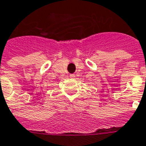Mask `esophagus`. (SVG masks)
Here are the masks:
<instances>
[{
  "mask_svg": "<svg viewBox=\"0 0 146 146\" xmlns=\"http://www.w3.org/2000/svg\"><path fill=\"white\" fill-rule=\"evenodd\" d=\"M70 78H74V77H75V75H74V74H70Z\"/></svg>",
  "mask_w": 146,
  "mask_h": 146,
  "instance_id": "1",
  "label": "esophagus"
}]
</instances>
